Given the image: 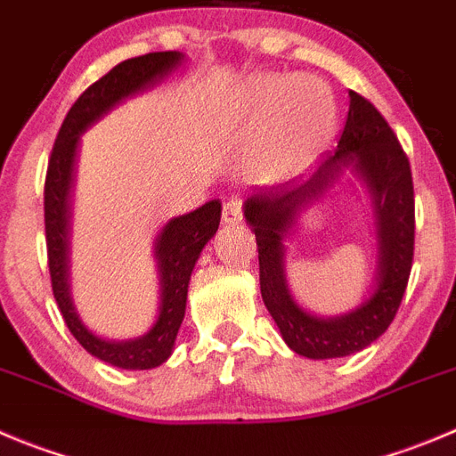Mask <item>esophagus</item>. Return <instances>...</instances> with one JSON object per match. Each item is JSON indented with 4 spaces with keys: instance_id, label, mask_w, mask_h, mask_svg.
<instances>
[{
    "instance_id": "obj_1",
    "label": "esophagus",
    "mask_w": 456,
    "mask_h": 456,
    "mask_svg": "<svg viewBox=\"0 0 456 456\" xmlns=\"http://www.w3.org/2000/svg\"><path fill=\"white\" fill-rule=\"evenodd\" d=\"M221 219H224V224L228 225L240 224V221L244 219V201L237 197L228 199V201L224 203V210H221Z\"/></svg>"
}]
</instances>
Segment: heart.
<instances>
[{"instance_id":"1","label":"heart","mask_w":456,"mask_h":456,"mask_svg":"<svg viewBox=\"0 0 456 456\" xmlns=\"http://www.w3.org/2000/svg\"><path fill=\"white\" fill-rule=\"evenodd\" d=\"M306 77H266L250 89V141L266 145L262 154V172L268 176H290L318 154L333 129V105L329 95L323 111L319 95L311 91ZM320 117H315L317 111Z\"/></svg>"}]
</instances>
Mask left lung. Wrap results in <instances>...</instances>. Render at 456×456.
<instances>
[{
  "mask_svg": "<svg viewBox=\"0 0 456 456\" xmlns=\"http://www.w3.org/2000/svg\"><path fill=\"white\" fill-rule=\"evenodd\" d=\"M349 162L370 183L379 215L381 271L375 296L342 319L305 314L289 300L281 268V235L306 200L314 198ZM259 253V289L281 338L296 354L324 361L355 354L383 336L401 306L414 259V183L410 159L385 116L365 95L349 91V111L336 154L314 175L259 190L246 201Z\"/></svg>",
  "mask_w": 456,
  "mask_h": 456,
  "instance_id": "left-lung-1",
  "label": "left lung"
}]
</instances>
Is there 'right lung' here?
<instances>
[{"instance_id": "right-lung-1", "label": "right lung", "mask_w": 456, "mask_h": 456, "mask_svg": "<svg viewBox=\"0 0 456 456\" xmlns=\"http://www.w3.org/2000/svg\"><path fill=\"white\" fill-rule=\"evenodd\" d=\"M181 53L176 51H159V53L138 55L116 64L107 76L86 86L62 120L53 150L49 156L45 179V232L46 257H49V275L53 297L67 322L69 331L91 355L120 367V370H151L166 362L172 354L181 322L185 315V297L188 281L192 275L194 262L208 240L219 228L221 203L212 199L190 215L176 216L163 228L156 244V257L163 281V305L156 324L142 338L127 342H110L94 336L82 327L69 300L67 289V197L71 185L73 156H76L77 134L85 132L94 120L111 110L127 95L136 94L142 86L151 85L156 77L166 76L179 64Z\"/></svg>"}]
</instances>
